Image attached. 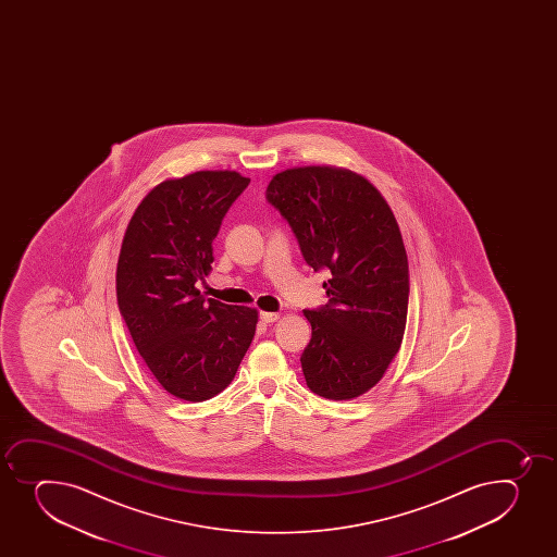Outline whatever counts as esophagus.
Masks as SVG:
<instances>
[{
  "label": "esophagus",
  "mask_w": 557,
  "mask_h": 557,
  "mask_svg": "<svg viewBox=\"0 0 557 557\" xmlns=\"http://www.w3.org/2000/svg\"><path fill=\"white\" fill-rule=\"evenodd\" d=\"M259 320L267 323V325H270V323H274V321L280 320V314H275V312H261V314H259Z\"/></svg>",
  "instance_id": "obj_1"
}]
</instances>
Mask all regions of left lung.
<instances>
[{"instance_id": "8db88e82", "label": "left lung", "mask_w": 557, "mask_h": 557, "mask_svg": "<svg viewBox=\"0 0 557 557\" xmlns=\"http://www.w3.org/2000/svg\"><path fill=\"white\" fill-rule=\"evenodd\" d=\"M267 201L288 221L305 261L329 269V304L312 326L301 369L318 396L348 401L383 377L407 326L408 259L380 190L339 166H296L272 177Z\"/></svg>"}]
</instances>
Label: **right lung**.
<instances>
[{
  "label": "right lung",
  "instance_id": "add662e5",
  "mask_svg": "<svg viewBox=\"0 0 557 557\" xmlns=\"http://www.w3.org/2000/svg\"><path fill=\"white\" fill-rule=\"evenodd\" d=\"M250 180L199 171L166 180L138 205L123 237L117 307L158 383L199 403L231 385L252 343L258 310L205 299L221 221Z\"/></svg>",
  "mask_w": 557,
  "mask_h": 557
}]
</instances>
